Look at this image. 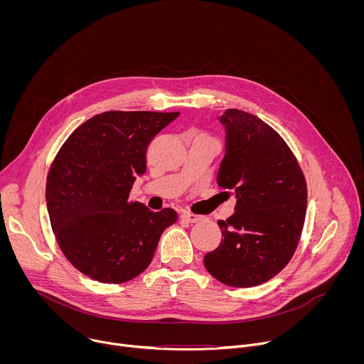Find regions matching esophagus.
I'll use <instances>...</instances> for the list:
<instances>
[{
	"label": "esophagus",
	"instance_id": "34e87169",
	"mask_svg": "<svg viewBox=\"0 0 364 364\" xmlns=\"http://www.w3.org/2000/svg\"><path fill=\"white\" fill-rule=\"evenodd\" d=\"M181 218H183V220H186L187 223H197V222L203 220V216H200V215H193V213H187V212L183 213Z\"/></svg>",
	"mask_w": 364,
	"mask_h": 364
}]
</instances>
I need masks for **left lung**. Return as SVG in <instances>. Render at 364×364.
<instances>
[{
    "label": "left lung",
    "mask_w": 364,
    "mask_h": 364,
    "mask_svg": "<svg viewBox=\"0 0 364 364\" xmlns=\"http://www.w3.org/2000/svg\"><path fill=\"white\" fill-rule=\"evenodd\" d=\"M226 151L218 184L236 196L235 213L219 220L222 242L204 267L235 288L261 285L279 274L298 246L306 212V183L281 135L257 117L226 109L219 118Z\"/></svg>",
    "instance_id": "left-lung-1"
}]
</instances>
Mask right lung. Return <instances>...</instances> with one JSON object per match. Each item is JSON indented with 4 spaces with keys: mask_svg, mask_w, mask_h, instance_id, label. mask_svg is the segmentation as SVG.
<instances>
[{
    "mask_svg": "<svg viewBox=\"0 0 364 364\" xmlns=\"http://www.w3.org/2000/svg\"><path fill=\"white\" fill-rule=\"evenodd\" d=\"M180 112L109 111L87 119L59 149L46 183L51 229L68 261L103 282L134 279L151 264L173 209L154 213L129 193L146 171L151 139Z\"/></svg>",
    "mask_w": 364,
    "mask_h": 364,
    "instance_id": "1",
    "label": "right lung"
}]
</instances>
